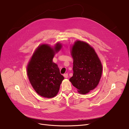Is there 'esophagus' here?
<instances>
[{
  "label": "esophagus",
  "instance_id": "esophagus-1",
  "mask_svg": "<svg viewBox=\"0 0 129 129\" xmlns=\"http://www.w3.org/2000/svg\"><path fill=\"white\" fill-rule=\"evenodd\" d=\"M64 77H65V78H67V77H68V74H67V73H66V74H64Z\"/></svg>",
  "mask_w": 129,
  "mask_h": 129
}]
</instances>
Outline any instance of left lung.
Segmentation results:
<instances>
[{"mask_svg": "<svg viewBox=\"0 0 129 129\" xmlns=\"http://www.w3.org/2000/svg\"><path fill=\"white\" fill-rule=\"evenodd\" d=\"M73 75L70 79L78 92L85 94L98 86L103 66L95 51L88 43L77 40L71 47Z\"/></svg>", "mask_w": 129, "mask_h": 129, "instance_id": "1", "label": "left lung"}]
</instances>
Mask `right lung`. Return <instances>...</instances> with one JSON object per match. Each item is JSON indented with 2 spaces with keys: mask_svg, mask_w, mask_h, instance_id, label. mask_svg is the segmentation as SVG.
Here are the masks:
<instances>
[{
  "mask_svg": "<svg viewBox=\"0 0 129 129\" xmlns=\"http://www.w3.org/2000/svg\"><path fill=\"white\" fill-rule=\"evenodd\" d=\"M62 46L59 42L54 47L47 44L39 45L27 65L30 83L41 96L50 98L56 96L64 79L60 74L57 65L53 62L54 55Z\"/></svg>",
  "mask_w": 129,
  "mask_h": 129,
  "instance_id": "right-lung-1",
  "label": "right lung"
}]
</instances>
